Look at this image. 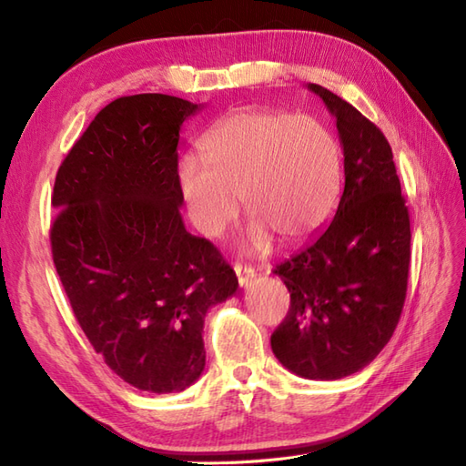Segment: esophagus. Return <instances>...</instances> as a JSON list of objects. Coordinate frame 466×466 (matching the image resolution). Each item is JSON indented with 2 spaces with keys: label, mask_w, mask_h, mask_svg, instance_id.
Returning <instances> with one entry per match:
<instances>
[{
  "label": "esophagus",
  "mask_w": 466,
  "mask_h": 466,
  "mask_svg": "<svg viewBox=\"0 0 466 466\" xmlns=\"http://www.w3.org/2000/svg\"><path fill=\"white\" fill-rule=\"evenodd\" d=\"M234 274L238 278V286L246 288L248 282L254 278V269L250 266H242V264H234Z\"/></svg>",
  "instance_id": "1"
}]
</instances>
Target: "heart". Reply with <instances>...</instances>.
<instances>
[{"label":"heart","mask_w":466,"mask_h":466,"mask_svg":"<svg viewBox=\"0 0 466 466\" xmlns=\"http://www.w3.org/2000/svg\"><path fill=\"white\" fill-rule=\"evenodd\" d=\"M200 157L178 165V188L200 236L218 238L238 214L252 216L250 250H266L272 234L301 242L331 216L339 194V150L316 118L246 109L212 127Z\"/></svg>","instance_id":"1"}]
</instances>
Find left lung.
<instances>
[{
    "label": "left lung",
    "instance_id": "left-lung-1",
    "mask_svg": "<svg viewBox=\"0 0 466 466\" xmlns=\"http://www.w3.org/2000/svg\"><path fill=\"white\" fill-rule=\"evenodd\" d=\"M343 148L345 187L331 224L304 250L276 266L289 311L272 351L306 380H341L370 365L401 318L410 259V224L385 135L326 86Z\"/></svg>",
    "mask_w": 466,
    "mask_h": 466
}]
</instances>
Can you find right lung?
<instances>
[{"label": "right lung", "instance_id": "right-lung-1", "mask_svg": "<svg viewBox=\"0 0 466 466\" xmlns=\"http://www.w3.org/2000/svg\"><path fill=\"white\" fill-rule=\"evenodd\" d=\"M178 96H121L65 157L51 204L53 264L86 339L140 391H184L207 365V311L236 294L234 269L180 216Z\"/></svg>", "mask_w": 466, "mask_h": 466}]
</instances>
